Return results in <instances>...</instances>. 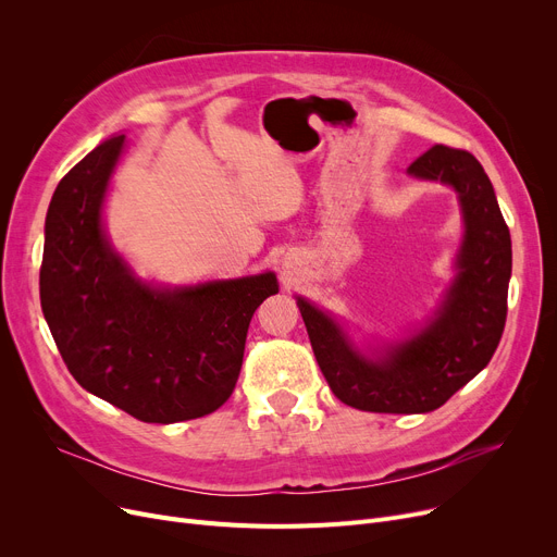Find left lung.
I'll list each match as a JSON object with an SVG mask.
<instances>
[{
	"mask_svg": "<svg viewBox=\"0 0 557 557\" xmlns=\"http://www.w3.org/2000/svg\"><path fill=\"white\" fill-rule=\"evenodd\" d=\"M408 173L454 187L465 221L458 273L429 323L388 347L384 357L370 359L332 315L298 298L315 361L332 393L370 413H429L441 408L490 363L506 327L510 230L481 162L472 153L435 144Z\"/></svg>",
	"mask_w": 557,
	"mask_h": 557,
	"instance_id": "obj_1",
	"label": "left lung"
}]
</instances>
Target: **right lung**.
<instances>
[{"label": "right lung", "instance_id": "add662e5", "mask_svg": "<svg viewBox=\"0 0 557 557\" xmlns=\"http://www.w3.org/2000/svg\"><path fill=\"white\" fill-rule=\"evenodd\" d=\"M124 135L58 183L45 221L40 305L76 382L128 416L171 424L214 413L237 384L252 313L275 273L158 288L110 246L101 210Z\"/></svg>", "mask_w": 557, "mask_h": 557}]
</instances>
